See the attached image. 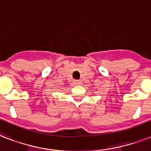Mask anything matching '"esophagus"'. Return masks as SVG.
<instances>
[{
	"mask_svg": "<svg viewBox=\"0 0 151 151\" xmlns=\"http://www.w3.org/2000/svg\"><path fill=\"white\" fill-rule=\"evenodd\" d=\"M81 81L80 80H74V81H73V84H81Z\"/></svg>",
	"mask_w": 151,
	"mask_h": 151,
	"instance_id": "34e87169",
	"label": "esophagus"
}]
</instances>
